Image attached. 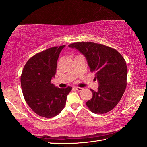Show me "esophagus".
<instances>
[{
    "instance_id": "esophagus-1",
    "label": "esophagus",
    "mask_w": 147,
    "mask_h": 147,
    "mask_svg": "<svg viewBox=\"0 0 147 147\" xmlns=\"http://www.w3.org/2000/svg\"><path fill=\"white\" fill-rule=\"evenodd\" d=\"M75 88L77 91H78V92H80V91H82V90H83V88H81V87H78V86H76Z\"/></svg>"
}]
</instances>
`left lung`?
<instances>
[{"label":"left lung","mask_w":147,"mask_h":147,"mask_svg":"<svg viewBox=\"0 0 147 147\" xmlns=\"http://www.w3.org/2000/svg\"><path fill=\"white\" fill-rule=\"evenodd\" d=\"M85 56L90 72L98 82L96 92L86 105L95 114L111 111L119 102L126 88L127 65L123 56L110 47L93 42H76L68 45Z\"/></svg>","instance_id":"left-lung-1"}]
</instances>
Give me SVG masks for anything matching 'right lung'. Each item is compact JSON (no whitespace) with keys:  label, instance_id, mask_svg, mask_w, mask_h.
I'll return each mask as SVG.
<instances>
[{"label":"right lung","instance_id":"right-lung-1","mask_svg":"<svg viewBox=\"0 0 147 147\" xmlns=\"http://www.w3.org/2000/svg\"><path fill=\"white\" fill-rule=\"evenodd\" d=\"M64 47H54L37 53L27 61L22 71L21 85L24 100L40 116L51 118L58 115L73 88H59L51 83L59 54Z\"/></svg>","mask_w":147,"mask_h":147}]
</instances>
